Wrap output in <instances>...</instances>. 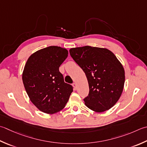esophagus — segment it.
<instances>
[{
	"label": "esophagus",
	"mask_w": 147,
	"mask_h": 147,
	"mask_svg": "<svg viewBox=\"0 0 147 147\" xmlns=\"http://www.w3.org/2000/svg\"><path fill=\"white\" fill-rule=\"evenodd\" d=\"M73 87H74V89H76V83H73Z\"/></svg>",
	"instance_id": "obj_1"
}]
</instances>
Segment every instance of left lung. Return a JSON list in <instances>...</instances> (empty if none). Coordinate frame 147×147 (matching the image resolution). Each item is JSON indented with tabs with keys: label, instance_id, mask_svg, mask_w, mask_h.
I'll list each match as a JSON object with an SVG mask.
<instances>
[{
	"label": "left lung",
	"instance_id": "obj_1",
	"mask_svg": "<svg viewBox=\"0 0 147 147\" xmlns=\"http://www.w3.org/2000/svg\"><path fill=\"white\" fill-rule=\"evenodd\" d=\"M72 58L85 73L89 86L85 105L94 111L110 110L123 92L125 71L114 53L107 48L85 46L71 48Z\"/></svg>",
	"mask_w": 147,
	"mask_h": 147
}]
</instances>
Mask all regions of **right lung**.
<instances>
[{
  "instance_id": "add662e5",
  "label": "right lung",
  "mask_w": 147,
  "mask_h": 147,
  "mask_svg": "<svg viewBox=\"0 0 147 147\" xmlns=\"http://www.w3.org/2000/svg\"><path fill=\"white\" fill-rule=\"evenodd\" d=\"M67 56L65 48L51 46L34 52L26 62L22 73L25 90L30 101L43 113L62 110L73 91L59 71Z\"/></svg>"
}]
</instances>
